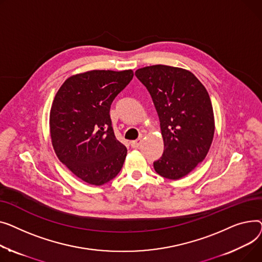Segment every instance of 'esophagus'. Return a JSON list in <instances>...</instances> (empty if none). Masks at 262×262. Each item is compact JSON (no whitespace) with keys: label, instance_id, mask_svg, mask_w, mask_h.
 Returning a JSON list of instances; mask_svg holds the SVG:
<instances>
[{"label":"esophagus","instance_id":"obj_1","mask_svg":"<svg viewBox=\"0 0 262 262\" xmlns=\"http://www.w3.org/2000/svg\"><path fill=\"white\" fill-rule=\"evenodd\" d=\"M142 144V140L141 138H138V140H136V141H132L131 142V146H132V148H138L140 147V145Z\"/></svg>","mask_w":262,"mask_h":262}]
</instances>
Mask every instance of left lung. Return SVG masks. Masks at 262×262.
Returning <instances> with one entry per match:
<instances>
[{
	"mask_svg": "<svg viewBox=\"0 0 262 262\" xmlns=\"http://www.w3.org/2000/svg\"><path fill=\"white\" fill-rule=\"evenodd\" d=\"M135 76L155 103L164 153L153 163L169 180L188 174L207 156L214 133L213 110L205 86L189 71L168 66L138 69Z\"/></svg>",
	"mask_w": 262,
	"mask_h": 262,
	"instance_id": "1",
	"label": "left lung"
}]
</instances>
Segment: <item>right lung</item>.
<instances>
[{
    "instance_id": "add662e5",
    "label": "right lung",
    "mask_w": 262,
    "mask_h": 262,
    "mask_svg": "<svg viewBox=\"0 0 262 262\" xmlns=\"http://www.w3.org/2000/svg\"><path fill=\"white\" fill-rule=\"evenodd\" d=\"M132 78V70L89 71L68 78L54 98V150L61 163L91 185L111 181L124 165L127 148L116 140L110 107Z\"/></svg>"
}]
</instances>
